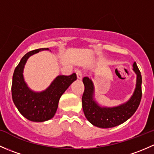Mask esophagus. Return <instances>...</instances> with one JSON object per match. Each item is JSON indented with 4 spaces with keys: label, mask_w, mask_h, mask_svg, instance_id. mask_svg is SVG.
Segmentation results:
<instances>
[{
    "label": "esophagus",
    "mask_w": 154,
    "mask_h": 154,
    "mask_svg": "<svg viewBox=\"0 0 154 154\" xmlns=\"http://www.w3.org/2000/svg\"><path fill=\"white\" fill-rule=\"evenodd\" d=\"M76 74H77V79H79V80H82V78H83V74H82V71H80V70H78V71H76Z\"/></svg>",
    "instance_id": "34e87169"
}]
</instances>
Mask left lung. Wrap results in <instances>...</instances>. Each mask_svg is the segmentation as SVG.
<instances>
[{
	"mask_svg": "<svg viewBox=\"0 0 154 154\" xmlns=\"http://www.w3.org/2000/svg\"><path fill=\"white\" fill-rule=\"evenodd\" d=\"M133 70L137 74L136 88L128 102L113 108H101L93 100V83L85 77L83 79L85 89L82 97L83 109L87 120L96 127L109 128L125 122L135 113L142 99V75L136 63Z\"/></svg>",
	"mask_w": 154,
	"mask_h": 154,
	"instance_id": "1",
	"label": "left lung"
}]
</instances>
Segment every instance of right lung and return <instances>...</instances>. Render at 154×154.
Instances as JSON below:
<instances>
[{"mask_svg": "<svg viewBox=\"0 0 154 154\" xmlns=\"http://www.w3.org/2000/svg\"><path fill=\"white\" fill-rule=\"evenodd\" d=\"M48 48H40L27 53L15 68L12 83V100L19 112L29 121L42 122L52 119L57 112L59 100L68 86L77 80L75 73L58 76L45 91L33 92L26 85L23 68L29 56Z\"/></svg>", "mask_w": 154, "mask_h": 154, "instance_id": "right-lung-1", "label": "right lung"}]
</instances>
